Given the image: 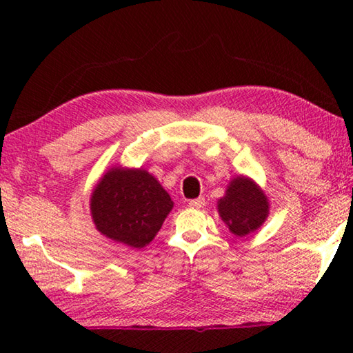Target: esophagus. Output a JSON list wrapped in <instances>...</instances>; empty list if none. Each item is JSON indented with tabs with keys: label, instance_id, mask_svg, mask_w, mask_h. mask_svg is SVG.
I'll return each mask as SVG.
<instances>
[{
	"label": "esophagus",
	"instance_id": "34e87169",
	"mask_svg": "<svg viewBox=\"0 0 353 353\" xmlns=\"http://www.w3.org/2000/svg\"><path fill=\"white\" fill-rule=\"evenodd\" d=\"M204 205H205L204 198H198V199H193L188 202V207H191V208H202Z\"/></svg>",
	"mask_w": 353,
	"mask_h": 353
}]
</instances>
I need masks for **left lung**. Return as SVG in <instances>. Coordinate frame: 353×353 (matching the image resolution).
I'll use <instances>...</instances> for the list:
<instances>
[{
    "instance_id": "obj_1",
    "label": "left lung",
    "mask_w": 353,
    "mask_h": 353,
    "mask_svg": "<svg viewBox=\"0 0 353 353\" xmlns=\"http://www.w3.org/2000/svg\"><path fill=\"white\" fill-rule=\"evenodd\" d=\"M218 213L230 234L246 236L265 224L270 216V199L254 179L236 176L225 188V194L218 199Z\"/></svg>"
}]
</instances>
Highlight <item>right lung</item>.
<instances>
[{
  "mask_svg": "<svg viewBox=\"0 0 353 353\" xmlns=\"http://www.w3.org/2000/svg\"><path fill=\"white\" fill-rule=\"evenodd\" d=\"M174 207L160 182L143 168L113 165L94 185L92 221L101 235L141 249L159 234Z\"/></svg>",
  "mask_w": 353,
  "mask_h": 353,
  "instance_id": "obj_1",
  "label": "right lung"
}]
</instances>
